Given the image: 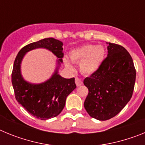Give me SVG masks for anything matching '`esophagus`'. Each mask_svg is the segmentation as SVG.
I'll use <instances>...</instances> for the list:
<instances>
[{
  "instance_id": "esophagus-1",
  "label": "esophagus",
  "mask_w": 145,
  "mask_h": 145,
  "mask_svg": "<svg viewBox=\"0 0 145 145\" xmlns=\"http://www.w3.org/2000/svg\"><path fill=\"white\" fill-rule=\"evenodd\" d=\"M75 84H76L77 86H81L82 84H83V81H82L81 79L79 78H75Z\"/></svg>"
}]
</instances>
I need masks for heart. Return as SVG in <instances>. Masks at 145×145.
<instances>
[{
    "label": "heart",
    "instance_id": "1",
    "mask_svg": "<svg viewBox=\"0 0 145 145\" xmlns=\"http://www.w3.org/2000/svg\"><path fill=\"white\" fill-rule=\"evenodd\" d=\"M105 56V49L102 46L93 44L84 45L72 50L70 58L72 62L80 63V70L85 75H91L100 67ZM66 67L73 70V66L67 58L64 59Z\"/></svg>",
    "mask_w": 145,
    "mask_h": 145
}]
</instances>
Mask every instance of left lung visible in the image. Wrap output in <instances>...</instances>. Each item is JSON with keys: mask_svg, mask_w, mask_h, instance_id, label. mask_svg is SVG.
I'll use <instances>...</instances> for the list:
<instances>
[{"mask_svg": "<svg viewBox=\"0 0 145 145\" xmlns=\"http://www.w3.org/2000/svg\"><path fill=\"white\" fill-rule=\"evenodd\" d=\"M107 50L100 67L84 80L88 89L84 107L99 120H109L122 110L132 97L136 80L134 61L127 50L111 43Z\"/></svg>", "mask_w": 145, "mask_h": 145, "instance_id": "1", "label": "left lung"}]
</instances>
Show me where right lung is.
I'll list each match as a JSON object with an SVG mask.
<instances>
[{
    "label": "right lung",
    "instance_id": "1",
    "mask_svg": "<svg viewBox=\"0 0 145 145\" xmlns=\"http://www.w3.org/2000/svg\"><path fill=\"white\" fill-rule=\"evenodd\" d=\"M63 43L53 38H44L29 43L20 50L15 59L11 82L16 101L31 114L40 120L57 116L65 107L67 97L76 88L75 78H64L58 70L64 57ZM46 48L57 57V66L54 74L41 84H30L23 78L21 63L27 52L35 48Z\"/></svg>",
    "mask_w": 145,
    "mask_h": 145
}]
</instances>
